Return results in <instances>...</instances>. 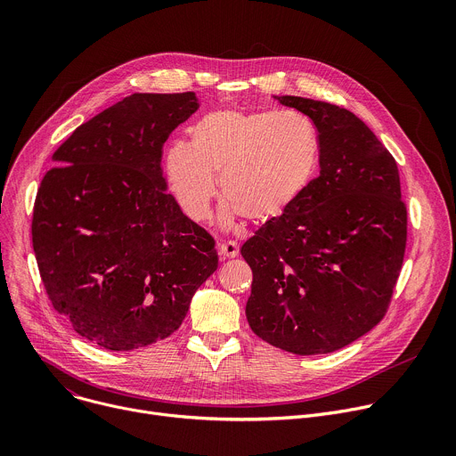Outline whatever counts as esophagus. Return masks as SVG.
I'll return each mask as SVG.
<instances>
[{
    "instance_id": "34e87169",
    "label": "esophagus",
    "mask_w": 456,
    "mask_h": 456,
    "mask_svg": "<svg viewBox=\"0 0 456 456\" xmlns=\"http://www.w3.org/2000/svg\"><path fill=\"white\" fill-rule=\"evenodd\" d=\"M219 256L221 259H233L239 256V246L232 240H224L219 244Z\"/></svg>"
}]
</instances>
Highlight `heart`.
Here are the masks:
<instances>
[{
  "instance_id": "heart-1",
  "label": "heart",
  "mask_w": 456,
  "mask_h": 456,
  "mask_svg": "<svg viewBox=\"0 0 456 456\" xmlns=\"http://www.w3.org/2000/svg\"><path fill=\"white\" fill-rule=\"evenodd\" d=\"M321 158L314 123L295 112L223 109L190 128V142L165 151V177L181 210L202 223L212 216L217 179L228 200L223 221L254 224L282 219L312 184Z\"/></svg>"
}]
</instances>
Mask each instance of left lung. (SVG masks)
<instances>
[{
  "label": "left lung",
  "mask_w": 456,
  "mask_h": 456,
  "mask_svg": "<svg viewBox=\"0 0 456 456\" xmlns=\"http://www.w3.org/2000/svg\"><path fill=\"white\" fill-rule=\"evenodd\" d=\"M275 99L314 121L321 174L282 219L242 244L254 272L246 319L268 344L319 355L384 319L406 251L408 212L396 163L364 121L326 101Z\"/></svg>",
  "instance_id": "left-lung-1"
}]
</instances>
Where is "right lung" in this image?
I'll use <instances>...</instances> for the list:
<instances>
[{"label":"right lung","instance_id":"right-lung-1","mask_svg":"<svg viewBox=\"0 0 456 456\" xmlns=\"http://www.w3.org/2000/svg\"><path fill=\"white\" fill-rule=\"evenodd\" d=\"M193 92L132 94L77 126L37 190L32 246L46 295L83 338L130 351L170 337L219 265L214 237L167 191L168 135Z\"/></svg>","mask_w":456,"mask_h":456}]
</instances>
